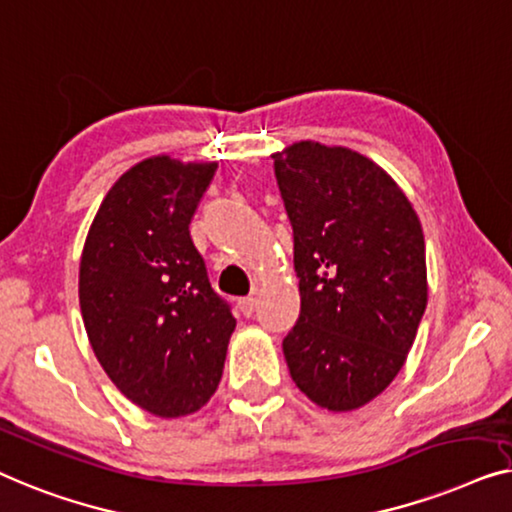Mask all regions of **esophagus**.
<instances>
[{"label":"esophagus","instance_id":"1","mask_svg":"<svg viewBox=\"0 0 512 512\" xmlns=\"http://www.w3.org/2000/svg\"><path fill=\"white\" fill-rule=\"evenodd\" d=\"M255 306H257L255 297H246V299L239 301V311H241L243 315H246V318H250V315L255 313Z\"/></svg>","mask_w":512,"mask_h":512}]
</instances>
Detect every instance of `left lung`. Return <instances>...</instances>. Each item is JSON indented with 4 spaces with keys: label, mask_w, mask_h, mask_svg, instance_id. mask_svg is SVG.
<instances>
[{
    "label": "left lung",
    "mask_w": 512,
    "mask_h": 512,
    "mask_svg": "<svg viewBox=\"0 0 512 512\" xmlns=\"http://www.w3.org/2000/svg\"><path fill=\"white\" fill-rule=\"evenodd\" d=\"M271 157L301 297L287 369L315 406L348 413L385 392L413 348L429 297L420 218L357 150L297 141Z\"/></svg>",
    "instance_id": "1"
}]
</instances>
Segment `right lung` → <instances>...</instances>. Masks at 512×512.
<instances>
[{
	"mask_svg": "<svg viewBox=\"0 0 512 512\" xmlns=\"http://www.w3.org/2000/svg\"><path fill=\"white\" fill-rule=\"evenodd\" d=\"M215 169L146 157L106 192L85 236L78 299L90 345L111 383L157 417L206 406L236 327L190 239Z\"/></svg>",
	"mask_w": 512,
	"mask_h": 512,
	"instance_id": "1",
	"label": "right lung"
}]
</instances>
